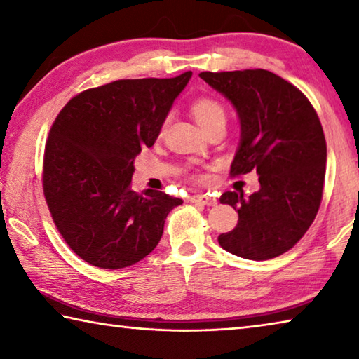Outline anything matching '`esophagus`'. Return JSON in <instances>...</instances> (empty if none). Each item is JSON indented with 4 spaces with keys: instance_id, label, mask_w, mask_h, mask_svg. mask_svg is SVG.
Here are the masks:
<instances>
[{
    "instance_id": "obj_1",
    "label": "esophagus",
    "mask_w": 359,
    "mask_h": 359,
    "mask_svg": "<svg viewBox=\"0 0 359 359\" xmlns=\"http://www.w3.org/2000/svg\"><path fill=\"white\" fill-rule=\"evenodd\" d=\"M190 201L203 204V205H215L217 198L212 196V194H194V196L190 198Z\"/></svg>"
}]
</instances>
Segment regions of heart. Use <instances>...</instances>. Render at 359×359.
I'll list each match as a JSON object with an SVG mask.
<instances>
[{"mask_svg": "<svg viewBox=\"0 0 359 359\" xmlns=\"http://www.w3.org/2000/svg\"><path fill=\"white\" fill-rule=\"evenodd\" d=\"M191 114L201 128H205V126L218 120L224 121V117H226L220 102L214 98H209V96H199V98L194 100L191 102Z\"/></svg>", "mask_w": 359, "mask_h": 359, "instance_id": "obj_1", "label": "heart"}]
</instances>
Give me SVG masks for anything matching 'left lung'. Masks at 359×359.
<instances>
[{
    "label": "left lung",
    "mask_w": 359,
    "mask_h": 359,
    "mask_svg": "<svg viewBox=\"0 0 359 359\" xmlns=\"http://www.w3.org/2000/svg\"><path fill=\"white\" fill-rule=\"evenodd\" d=\"M199 77L239 114L241 145L231 177L259 175V190L250 196H220L222 204L238 210L239 220L218 236V244L241 258H276L307 233L323 198L326 139L318 115L299 88L271 71H204Z\"/></svg>",
    "instance_id": "left-lung-1"
}]
</instances>
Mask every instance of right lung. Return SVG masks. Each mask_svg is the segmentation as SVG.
Returning <instances> with one entry per match:
<instances>
[{"instance_id":"obj_1","label":"right lung","mask_w":359,"mask_h":359,"mask_svg":"<svg viewBox=\"0 0 359 359\" xmlns=\"http://www.w3.org/2000/svg\"><path fill=\"white\" fill-rule=\"evenodd\" d=\"M191 71L120 79L71 98L52 123L42 190L52 220L79 258L101 269L137 263L158 245L182 199L131 190L135 158L156 141Z\"/></svg>"}]
</instances>
